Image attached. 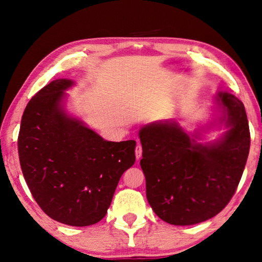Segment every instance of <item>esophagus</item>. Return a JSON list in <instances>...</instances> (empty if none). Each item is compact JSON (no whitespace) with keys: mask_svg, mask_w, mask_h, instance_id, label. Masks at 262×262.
<instances>
[{"mask_svg":"<svg viewBox=\"0 0 262 262\" xmlns=\"http://www.w3.org/2000/svg\"><path fill=\"white\" fill-rule=\"evenodd\" d=\"M135 156H136V159H140L141 156H142V147H141V144H137V145H136Z\"/></svg>","mask_w":262,"mask_h":262,"instance_id":"34e87169","label":"esophagus"}]
</instances>
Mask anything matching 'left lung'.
Segmentation results:
<instances>
[{
  "label": "left lung",
  "mask_w": 262,
  "mask_h": 262,
  "mask_svg": "<svg viewBox=\"0 0 262 262\" xmlns=\"http://www.w3.org/2000/svg\"><path fill=\"white\" fill-rule=\"evenodd\" d=\"M217 104L229 130L215 143H198V135L190 137L173 121L141 128L147 199L166 223L205 222L223 210L236 193L250 152L247 115L242 101L228 92L217 94Z\"/></svg>",
  "instance_id": "obj_1"
}]
</instances>
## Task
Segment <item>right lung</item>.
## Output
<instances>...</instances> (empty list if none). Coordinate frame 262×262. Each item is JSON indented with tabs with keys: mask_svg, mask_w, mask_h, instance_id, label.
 I'll use <instances>...</instances> for the list:
<instances>
[{
	"mask_svg": "<svg viewBox=\"0 0 262 262\" xmlns=\"http://www.w3.org/2000/svg\"><path fill=\"white\" fill-rule=\"evenodd\" d=\"M70 79L38 91L21 117L18 155L31 194L51 219L72 227L98 223L119 180L135 163L134 140L105 141L62 107Z\"/></svg>",
	"mask_w": 262,
	"mask_h": 262,
	"instance_id": "right-lung-1",
	"label": "right lung"
}]
</instances>
